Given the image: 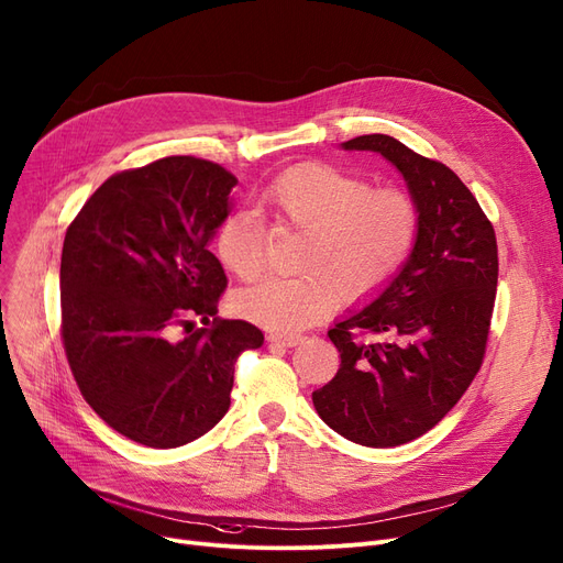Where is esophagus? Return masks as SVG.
Masks as SVG:
<instances>
[{"label": "esophagus", "mask_w": 563, "mask_h": 563, "mask_svg": "<svg viewBox=\"0 0 563 563\" xmlns=\"http://www.w3.org/2000/svg\"><path fill=\"white\" fill-rule=\"evenodd\" d=\"M301 340H303L301 333H274V335H268V342H272V345H280V347H297Z\"/></svg>", "instance_id": "1"}]
</instances>
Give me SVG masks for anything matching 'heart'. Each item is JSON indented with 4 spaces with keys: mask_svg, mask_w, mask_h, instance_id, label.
I'll return each mask as SVG.
<instances>
[{
    "mask_svg": "<svg viewBox=\"0 0 563 563\" xmlns=\"http://www.w3.org/2000/svg\"><path fill=\"white\" fill-rule=\"evenodd\" d=\"M278 228L306 232L297 266L236 295V310L283 333L324 314L340 291L350 301L373 297L407 264L421 232L417 200L400 188H373L365 177L329 163L285 169L260 195ZM216 255L241 280L266 268V228L253 211H230L216 230Z\"/></svg>",
    "mask_w": 563,
    "mask_h": 563,
    "instance_id": "heart-1",
    "label": "heart"
}]
</instances>
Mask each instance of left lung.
<instances>
[{
    "label": "left lung",
    "instance_id": "left-lung-1",
    "mask_svg": "<svg viewBox=\"0 0 563 563\" xmlns=\"http://www.w3.org/2000/svg\"><path fill=\"white\" fill-rule=\"evenodd\" d=\"M342 146L377 152L400 169L421 232L382 295L329 331L340 368L312 405L354 444L400 446L442 421L481 371L497 297V236L444 163L379 133Z\"/></svg>",
    "mask_w": 563,
    "mask_h": 563
}]
</instances>
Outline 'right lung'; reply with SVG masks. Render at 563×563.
I'll return each mask as SVG.
<instances>
[{
  "instance_id": "add662e5",
  "label": "right lung",
  "mask_w": 563,
  "mask_h": 563,
  "mask_svg": "<svg viewBox=\"0 0 563 563\" xmlns=\"http://www.w3.org/2000/svg\"><path fill=\"white\" fill-rule=\"evenodd\" d=\"M234 186L218 163L167 156L112 175L66 230L70 373L87 405L142 446L177 449L209 432L230 409L239 354L264 342L255 324L216 317L228 278L209 241Z\"/></svg>"
}]
</instances>
